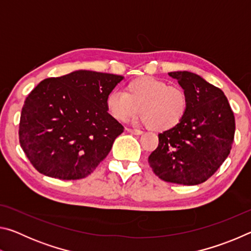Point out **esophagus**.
Masks as SVG:
<instances>
[{
	"mask_svg": "<svg viewBox=\"0 0 251 251\" xmlns=\"http://www.w3.org/2000/svg\"><path fill=\"white\" fill-rule=\"evenodd\" d=\"M126 130L128 131V133L135 134V135H142V134L144 133L143 130H139V129H131V128H126Z\"/></svg>",
	"mask_w": 251,
	"mask_h": 251,
	"instance_id": "obj_1",
	"label": "esophagus"
}]
</instances>
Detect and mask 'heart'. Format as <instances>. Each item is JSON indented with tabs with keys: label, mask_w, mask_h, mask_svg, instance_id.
<instances>
[{
	"label": "heart",
	"mask_w": 251,
	"mask_h": 251,
	"mask_svg": "<svg viewBox=\"0 0 251 251\" xmlns=\"http://www.w3.org/2000/svg\"><path fill=\"white\" fill-rule=\"evenodd\" d=\"M107 109L118 122H126L138 113L151 129L167 131L180 124L188 108V95L182 87L151 76L126 84L124 93H110Z\"/></svg>",
	"instance_id": "obj_1"
}]
</instances>
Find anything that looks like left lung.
Here are the masks:
<instances>
[{"mask_svg":"<svg viewBox=\"0 0 251 251\" xmlns=\"http://www.w3.org/2000/svg\"><path fill=\"white\" fill-rule=\"evenodd\" d=\"M188 95L184 120L158 135V147L148 157L161 180L180 185L206 181L227 158L235 137V116L220 88L190 72H171Z\"/></svg>","mask_w":251,"mask_h":251,"instance_id":"left-lung-1","label":"left lung"}]
</instances>
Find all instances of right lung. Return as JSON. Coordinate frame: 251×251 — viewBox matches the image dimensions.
<instances>
[{
  "mask_svg": "<svg viewBox=\"0 0 251 251\" xmlns=\"http://www.w3.org/2000/svg\"><path fill=\"white\" fill-rule=\"evenodd\" d=\"M122 75L75 71L37 85L24 101L19 126L22 150L33 167L63 180L95 171L124 127L106 100Z\"/></svg>",
  "mask_w": 251,
  "mask_h": 251,
  "instance_id": "add662e5",
  "label": "right lung"
}]
</instances>
